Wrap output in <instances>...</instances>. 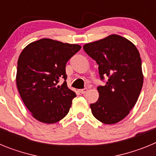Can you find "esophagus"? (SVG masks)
Here are the masks:
<instances>
[{
    "mask_svg": "<svg viewBox=\"0 0 156 156\" xmlns=\"http://www.w3.org/2000/svg\"><path fill=\"white\" fill-rule=\"evenodd\" d=\"M87 91V88H84V89H81V90H80V92L81 94H85Z\"/></svg>",
    "mask_w": 156,
    "mask_h": 156,
    "instance_id": "34e87169",
    "label": "esophagus"
}]
</instances>
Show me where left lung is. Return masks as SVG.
Listing matches in <instances>:
<instances>
[{"instance_id": "1", "label": "left lung", "mask_w": 156, "mask_h": 156, "mask_svg": "<svg viewBox=\"0 0 156 156\" xmlns=\"http://www.w3.org/2000/svg\"><path fill=\"white\" fill-rule=\"evenodd\" d=\"M98 65L105 86L98 87V100L90 104L94 116L105 124H115L133 108L143 86L144 76L138 50L131 41L117 34L83 45Z\"/></svg>"}]
</instances>
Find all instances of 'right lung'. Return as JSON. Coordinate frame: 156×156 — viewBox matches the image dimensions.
<instances>
[{
	"mask_svg": "<svg viewBox=\"0 0 156 156\" xmlns=\"http://www.w3.org/2000/svg\"><path fill=\"white\" fill-rule=\"evenodd\" d=\"M70 44L44 38L30 43L18 59L16 84L31 115L44 123H55L68 114L76 93L67 87L66 66L80 50ZM64 79L60 86L59 80Z\"/></svg>",
	"mask_w": 156,
	"mask_h": 156,
	"instance_id": "1",
	"label": "right lung"
}]
</instances>
